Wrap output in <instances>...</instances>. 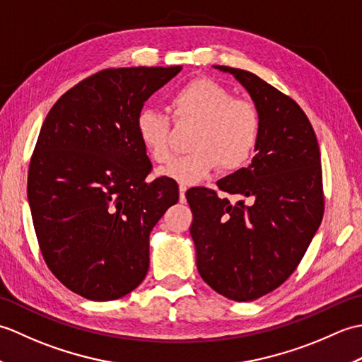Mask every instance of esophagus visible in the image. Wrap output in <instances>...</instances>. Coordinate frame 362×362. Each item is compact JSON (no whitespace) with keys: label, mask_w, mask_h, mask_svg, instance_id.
<instances>
[{"label":"esophagus","mask_w":362,"mask_h":362,"mask_svg":"<svg viewBox=\"0 0 362 362\" xmlns=\"http://www.w3.org/2000/svg\"><path fill=\"white\" fill-rule=\"evenodd\" d=\"M187 189H188L187 185H180V187H179V191H180V193H179V194H180V202H185V193H187Z\"/></svg>","instance_id":"esophagus-1"}]
</instances>
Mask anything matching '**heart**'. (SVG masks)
<instances>
[{
	"label": "heart",
	"mask_w": 362,
	"mask_h": 362,
	"mask_svg": "<svg viewBox=\"0 0 362 362\" xmlns=\"http://www.w3.org/2000/svg\"><path fill=\"white\" fill-rule=\"evenodd\" d=\"M175 119L197 122L189 140L187 156L174 158L158 174L194 185L221 166L233 171L244 166L255 152L261 121L257 107L245 99H236L219 82L197 78L187 82L171 98ZM169 119L152 107H143L135 117V134L148 156L165 163L171 157Z\"/></svg>",
	"instance_id": "b5f03b06"
}]
</instances>
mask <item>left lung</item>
<instances>
[{"label": "left lung", "mask_w": 362, "mask_h": 362, "mask_svg": "<svg viewBox=\"0 0 362 362\" xmlns=\"http://www.w3.org/2000/svg\"><path fill=\"white\" fill-rule=\"evenodd\" d=\"M247 90L259 113L255 157L218 182L247 197L230 204L213 189L191 188L189 233L204 281L235 302H252L296 271L324 216L320 151L298 104L257 74L213 65Z\"/></svg>", "instance_id": "1"}]
</instances>
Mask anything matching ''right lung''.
I'll return each mask as SVG.
<instances>
[{"mask_svg":"<svg viewBox=\"0 0 362 362\" xmlns=\"http://www.w3.org/2000/svg\"><path fill=\"white\" fill-rule=\"evenodd\" d=\"M180 70L99 71L60 96L38 134L28 174L37 240L51 272L88 300L124 297L144 280L149 235L179 201L175 180H146L135 117Z\"/></svg>","mask_w":362,"mask_h":362,"instance_id":"1","label":"right lung"}]
</instances>
